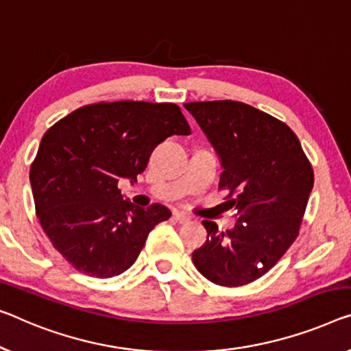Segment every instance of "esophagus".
<instances>
[{
  "label": "esophagus",
  "instance_id": "esophagus-1",
  "mask_svg": "<svg viewBox=\"0 0 351 351\" xmlns=\"http://www.w3.org/2000/svg\"><path fill=\"white\" fill-rule=\"evenodd\" d=\"M173 219L176 222H180V223H187L191 221L189 219V216H186V214H182V213H175L173 214Z\"/></svg>",
  "mask_w": 351,
  "mask_h": 351
}]
</instances>
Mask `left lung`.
Listing matches in <instances>:
<instances>
[{"label": "left lung", "mask_w": 351, "mask_h": 351, "mask_svg": "<svg viewBox=\"0 0 351 351\" xmlns=\"http://www.w3.org/2000/svg\"><path fill=\"white\" fill-rule=\"evenodd\" d=\"M221 156V189L234 208L233 230L203 221L206 243L192 254L195 268L222 287L260 279L300 234L313 187V169L296 134L271 114L237 101L187 102Z\"/></svg>", "instance_id": "8db88e82"}]
</instances>
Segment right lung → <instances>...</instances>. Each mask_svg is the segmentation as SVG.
Returning a JSON list of instances; mask_svg holds the SVG:
<instances>
[{"label": "right lung", "instance_id": "right-lung-1", "mask_svg": "<svg viewBox=\"0 0 351 351\" xmlns=\"http://www.w3.org/2000/svg\"><path fill=\"white\" fill-rule=\"evenodd\" d=\"M189 134L176 104L143 101L83 106L47 130L29 169L36 214L77 271L108 279L135 263L151 230L171 213L123 200L118 182L137 180L170 135Z\"/></svg>", "mask_w": 351, "mask_h": 351}]
</instances>
